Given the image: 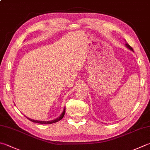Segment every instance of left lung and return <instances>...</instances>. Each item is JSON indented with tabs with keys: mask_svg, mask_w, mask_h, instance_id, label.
<instances>
[{
	"mask_svg": "<svg viewBox=\"0 0 150 150\" xmlns=\"http://www.w3.org/2000/svg\"><path fill=\"white\" fill-rule=\"evenodd\" d=\"M125 46H126L127 47V48H128V49H129L130 50H131V51H132V52H133V49H132V47H131V46H129V44H128L127 43V42H125Z\"/></svg>",
	"mask_w": 150,
	"mask_h": 150,
	"instance_id": "8db88e82",
	"label": "left lung"
}]
</instances>
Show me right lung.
I'll use <instances>...</instances> for the list:
<instances>
[{
	"instance_id": "1",
	"label": "right lung",
	"mask_w": 150,
	"mask_h": 150,
	"mask_svg": "<svg viewBox=\"0 0 150 150\" xmlns=\"http://www.w3.org/2000/svg\"><path fill=\"white\" fill-rule=\"evenodd\" d=\"M64 113H65V108H64L63 112L61 113V114L60 115V116L58 117L57 118H56V119L52 120V121H38V120H32V119H30V118L27 117V118L28 120H29L30 121H32V122L34 123H40V124H52V123H54L57 122V121H60L61 120L63 119V117H64Z\"/></svg>"
}]
</instances>
